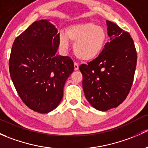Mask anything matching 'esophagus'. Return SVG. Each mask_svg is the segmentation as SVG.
<instances>
[{
	"label": "esophagus",
	"instance_id": "obj_1",
	"mask_svg": "<svg viewBox=\"0 0 148 148\" xmlns=\"http://www.w3.org/2000/svg\"><path fill=\"white\" fill-rule=\"evenodd\" d=\"M79 69V65L77 63H74V70L77 71Z\"/></svg>",
	"mask_w": 148,
	"mask_h": 148
}]
</instances>
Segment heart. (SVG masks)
I'll return each mask as SVG.
<instances>
[{
  "mask_svg": "<svg viewBox=\"0 0 148 148\" xmlns=\"http://www.w3.org/2000/svg\"><path fill=\"white\" fill-rule=\"evenodd\" d=\"M69 40L74 43V52L82 61H91L99 57L107 41L105 29L93 23L72 25L66 29V35L59 37V45L63 51L69 47Z\"/></svg>",
  "mask_w": 148,
  "mask_h": 148,
  "instance_id": "heart-1",
  "label": "heart"
}]
</instances>
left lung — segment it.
<instances>
[{"label": "left lung", "instance_id": "left-lung-1", "mask_svg": "<svg viewBox=\"0 0 148 148\" xmlns=\"http://www.w3.org/2000/svg\"><path fill=\"white\" fill-rule=\"evenodd\" d=\"M110 42L100 55L82 64L84 92L92 107L101 111L116 108L129 94L137 63V52L130 34L106 21Z\"/></svg>", "mask_w": 148, "mask_h": 148}]
</instances>
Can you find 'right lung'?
I'll list each match as a JSON object with an SVG mask.
<instances>
[{
  "mask_svg": "<svg viewBox=\"0 0 148 148\" xmlns=\"http://www.w3.org/2000/svg\"><path fill=\"white\" fill-rule=\"evenodd\" d=\"M59 37L49 20H40L12 44L9 60L12 83L25 104L40 113L58 106L65 82L74 69L70 57L57 54Z\"/></svg>",
  "mask_w": 148,
  "mask_h": 148,
  "instance_id": "1",
  "label": "right lung"
}]
</instances>
